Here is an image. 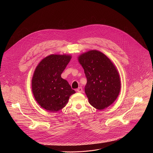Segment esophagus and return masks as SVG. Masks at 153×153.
Wrapping results in <instances>:
<instances>
[{
  "instance_id": "34e87169",
  "label": "esophagus",
  "mask_w": 153,
  "mask_h": 153,
  "mask_svg": "<svg viewBox=\"0 0 153 153\" xmlns=\"http://www.w3.org/2000/svg\"><path fill=\"white\" fill-rule=\"evenodd\" d=\"M78 92H79V93H81L82 92V88L79 87L78 89H77V90H76Z\"/></svg>"
}]
</instances>
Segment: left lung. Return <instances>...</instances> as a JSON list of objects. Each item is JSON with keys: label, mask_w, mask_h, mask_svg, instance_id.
I'll return each mask as SVG.
<instances>
[{"label": "left lung", "mask_w": 153, "mask_h": 153, "mask_svg": "<svg viewBox=\"0 0 153 153\" xmlns=\"http://www.w3.org/2000/svg\"><path fill=\"white\" fill-rule=\"evenodd\" d=\"M78 61L87 79L85 92L89 102L99 110L108 107L116 100L120 91L117 67L107 56L97 50L82 53Z\"/></svg>", "instance_id": "obj_1"}]
</instances>
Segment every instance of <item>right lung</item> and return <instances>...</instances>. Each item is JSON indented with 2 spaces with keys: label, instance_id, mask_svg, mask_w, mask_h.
I'll return each instance as SVG.
<instances>
[{
  "label": "right lung",
  "instance_id": "1",
  "mask_svg": "<svg viewBox=\"0 0 153 153\" xmlns=\"http://www.w3.org/2000/svg\"><path fill=\"white\" fill-rule=\"evenodd\" d=\"M71 58L69 54H51L36 66L31 80L32 92L38 104L48 111L63 108L76 93L61 76Z\"/></svg>",
  "mask_w": 153,
  "mask_h": 153
}]
</instances>
